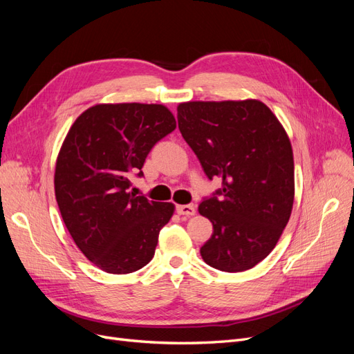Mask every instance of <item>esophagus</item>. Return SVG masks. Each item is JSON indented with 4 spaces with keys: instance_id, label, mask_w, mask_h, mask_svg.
<instances>
[{
    "instance_id": "34e87169",
    "label": "esophagus",
    "mask_w": 354,
    "mask_h": 354,
    "mask_svg": "<svg viewBox=\"0 0 354 354\" xmlns=\"http://www.w3.org/2000/svg\"><path fill=\"white\" fill-rule=\"evenodd\" d=\"M177 212L180 214V216H195L196 212V208L195 205H177Z\"/></svg>"
}]
</instances>
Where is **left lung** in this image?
<instances>
[{"instance_id": "left-lung-1", "label": "left lung", "mask_w": 354, "mask_h": 354, "mask_svg": "<svg viewBox=\"0 0 354 354\" xmlns=\"http://www.w3.org/2000/svg\"><path fill=\"white\" fill-rule=\"evenodd\" d=\"M177 121L203 173L221 180L199 205L214 229L201 248L203 261L229 273L252 269L292 211L294 158L283 127L259 100L181 103Z\"/></svg>"}]
</instances>
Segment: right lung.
<instances>
[{"mask_svg":"<svg viewBox=\"0 0 354 354\" xmlns=\"http://www.w3.org/2000/svg\"><path fill=\"white\" fill-rule=\"evenodd\" d=\"M176 130L162 104H97L78 116L57 156L56 201L73 242L106 273L127 274L152 260L174 205L130 190L152 147Z\"/></svg>","mask_w":354,"mask_h":354,"instance_id":"add662e5","label":"right lung"}]
</instances>
